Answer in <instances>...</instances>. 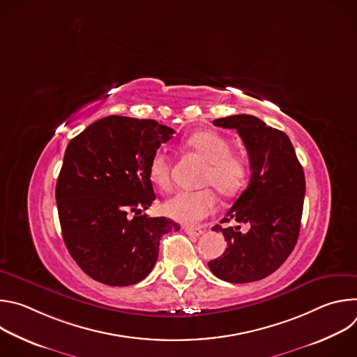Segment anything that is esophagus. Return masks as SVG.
I'll list each match as a JSON object with an SVG mask.
<instances>
[{"instance_id":"obj_1","label":"esophagus","mask_w":357,"mask_h":357,"mask_svg":"<svg viewBox=\"0 0 357 357\" xmlns=\"http://www.w3.org/2000/svg\"><path fill=\"white\" fill-rule=\"evenodd\" d=\"M183 230L188 236H192V237H199L200 234H203L202 227H189V226H186V227H183Z\"/></svg>"}]
</instances>
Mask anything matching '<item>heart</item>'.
Returning <instances> with one entry per match:
<instances>
[{"mask_svg":"<svg viewBox=\"0 0 357 357\" xmlns=\"http://www.w3.org/2000/svg\"><path fill=\"white\" fill-rule=\"evenodd\" d=\"M186 144L209 162L203 175L202 185L213 186L222 196L237 195L248 179V162L237 154H231V144L215 131H200L190 135ZM172 160L165 148H158L148 164V175L160 190H169L172 186ZM216 195L212 189L181 190L164 203L167 216L186 223H197L208 218L216 209Z\"/></svg>","mask_w":357,"mask_h":357,"instance_id":"obj_1","label":"heart"}]
</instances>
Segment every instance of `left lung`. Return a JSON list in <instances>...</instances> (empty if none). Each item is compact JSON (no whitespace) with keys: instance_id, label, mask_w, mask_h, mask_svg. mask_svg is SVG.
Returning <instances> with one entry per match:
<instances>
[{"instance_id":"obj_1","label":"left lung","mask_w":357,"mask_h":357,"mask_svg":"<svg viewBox=\"0 0 357 357\" xmlns=\"http://www.w3.org/2000/svg\"><path fill=\"white\" fill-rule=\"evenodd\" d=\"M213 124L238 132L251 178L220 222L245 223L248 230L241 233L240 226L216 225L213 230L223 233L227 248L209 261V268L227 282L259 281L278 270L296 244L305 196L303 169L288 135L260 119L236 114Z\"/></svg>"}]
</instances>
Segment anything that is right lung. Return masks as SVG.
<instances>
[{
	"label": "right lung",
	"instance_id": "add662e5",
	"mask_svg": "<svg viewBox=\"0 0 357 357\" xmlns=\"http://www.w3.org/2000/svg\"><path fill=\"white\" fill-rule=\"evenodd\" d=\"M175 131L155 120L109 116L70 139L56 182L63 241L93 280L127 287L154 268L160 240L178 223L148 218V164Z\"/></svg>",
	"mask_w": 357,
	"mask_h": 357
}]
</instances>
